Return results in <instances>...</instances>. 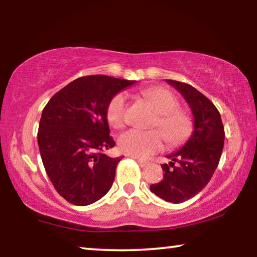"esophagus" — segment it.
I'll return each mask as SVG.
<instances>
[{"label": "esophagus", "mask_w": 257, "mask_h": 257, "mask_svg": "<svg viewBox=\"0 0 257 257\" xmlns=\"http://www.w3.org/2000/svg\"><path fill=\"white\" fill-rule=\"evenodd\" d=\"M137 163H138L139 166H142V167H146V166H149V165H150L149 161L143 160V159H137Z\"/></svg>", "instance_id": "obj_1"}]
</instances>
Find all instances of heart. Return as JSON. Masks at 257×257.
I'll use <instances>...</instances> for the list:
<instances>
[{
    "label": "heart",
    "mask_w": 257,
    "mask_h": 257,
    "mask_svg": "<svg viewBox=\"0 0 257 257\" xmlns=\"http://www.w3.org/2000/svg\"><path fill=\"white\" fill-rule=\"evenodd\" d=\"M143 97L146 98L157 111V117L152 121V127L160 130L139 131L128 130L118 139L119 150L127 156L146 158L156 153L163 147L165 142L170 145H178L184 142L192 131V119L187 112L178 108V99L165 87H151L144 90ZM106 118L112 127L119 128L126 121V96L117 93L106 107Z\"/></svg>",
    "instance_id": "obj_1"
}]
</instances>
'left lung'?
I'll return each instance as SVG.
<instances>
[{"instance_id":"obj_1","label":"left lung","mask_w":257,"mask_h":257,"mask_svg":"<svg viewBox=\"0 0 257 257\" xmlns=\"http://www.w3.org/2000/svg\"><path fill=\"white\" fill-rule=\"evenodd\" d=\"M187 101L193 114V133L177 152L168 154V164L161 165L164 179L151 185V192L172 203H181L201 192L219 165L224 144V128L220 112L195 87L166 79Z\"/></svg>"}]
</instances>
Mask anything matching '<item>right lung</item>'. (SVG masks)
I'll return each instance as SVG.
<instances>
[{"label": "right lung", "instance_id": "obj_1", "mask_svg": "<svg viewBox=\"0 0 257 257\" xmlns=\"http://www.w3.org/2000/svg\"><path fill=\"white\" fill-rule=\"evenodd\" d=\"M135 83L104 75L80 77L43 108L37 135L42 161L56 191L72 205H91L110 191L122 157L103 153L115 145L106 107Z\"/></svg>", "mask_w": 257, "mask_h": 257}]
</instances>
